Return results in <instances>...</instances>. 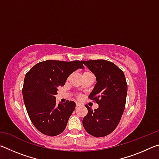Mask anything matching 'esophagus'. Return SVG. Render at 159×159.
Wrapping results in <instances>:
<instances>
[{
    "label": "esophagus",
    "mask_w": 159,
    "mask_h": 159,
    "mask_svg": "<svg viewBox=\"0 0 159 159\" xmlns=\"http://www.w3.org/2000/svg\"><path fill=\"white\" fill-rule=\"evenodd\" d=\"M80 105H81V104L79 103V102H76V106L78 107H80Z\"/></svg>",
    "instance_id": "34e87169"
}]
</instances>
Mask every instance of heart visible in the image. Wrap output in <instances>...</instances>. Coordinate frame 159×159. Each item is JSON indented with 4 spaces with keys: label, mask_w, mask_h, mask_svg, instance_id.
Returning a JSON list of instances; mask_svg holds the SVG:
<instances>
[{
    "label": "heart",
    "mask_w": 159,
    "mask_h": 159,
    "mask_svg": "<svg viewBox=\"0 0 159 159\" xmlns=\"http://www.w3.org/2000/svg\"><path fill=\"white\" fill-rule=\"evenodd\" d=\"M86 73H88V71H85V72H84V73H83V74H86Z\"/></svg>",
    "instance_id": "obj_1"
}]
</instances>
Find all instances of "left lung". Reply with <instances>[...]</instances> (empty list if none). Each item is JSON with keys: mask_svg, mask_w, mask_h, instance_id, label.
I'll list each match as a JSON object with an SVG mask.
<instances>
[{"mask_svg": "<svg viewBox=\"0 0 159 159\" xmlns=\"http://www.w3.org/2000/svg\"><path fill=\"white\" fill-rule=\"evenodd\" d=\"M96 77V84L89 98L99 108L88 105V114L83 125L88 133L96 138L108 135L119 123L124 111L128 86L124 73L115 64L104 60L82 61Z\"/></svg>", "mask_w": 159, "mask_h": 159, "instance_id": "obj_1", "label": "left lung"}]
</instances>
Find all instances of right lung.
Returning <instances> with one entry per match:
<instances>
[{"instance_id": "obj_1", "label": "right lung", "mask_w": 159, "mask_h": 159, "mask_svg": "<svg viewBox=\"0 0 159 159\" xmlns=\"http://www.w3.org/2000/svg\"><path fill=\"white\" fill-rule=\"evenodd\" d=\"M84 69L80 61L46 60L36 64L26 74L24 102L32 123L43 134L56 136L64 130L76 108L74 101L57 104L58 87L76 70Z\"/></svg>"}]
</instances>
